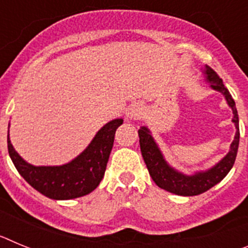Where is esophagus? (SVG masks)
I'll list each match as a JSON object with an SVG mask.
<instances>
[{
	"label": "esophagus",
	"instance_id": "esophagus-1",
	"mask_svg": "<svg viewBox=\"0 0 248 248\" xmlns=\"http://www.w3.org/2000/svg\"><path fill=\"white\" fill-rule=\"evenodd\" d=\"M143 114V107L140 104H133L130 105L128 109H126V119L129 120H137L141 117Z\"/></svg>",
	"mask_w": 248,
	"mask_h": 248
}]
</instances>
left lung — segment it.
Returning a JSON list of instances; mask_svg holds the SVG:
<instances>
[{
  "label": "left lung",
  "instance_id": "8db88e82",
  "mask_svg": "<svg viewBox=\"0 0 248 248\" xmlns=\"http://www.w3.org/2000/svg\"><path fill=\"white\" fill-rule=\"evenodd\" d=\"M202 73L206 77V82L210 83L214 91L220 92L230 108L232 109V123L235 124L236 134L233 138V141L230 145V150L217 164H215L207 170H200L195 171L194 174L187 175L179 171L175 168H172L164 157L163 153L160 150V146L153 138L151 131L148 126H140L138 130L139 134V144L140 151L143 155V159L146 164V168L149 170L151 179L154 180L159 187L180 196H195L200 195L202 192L207 191L220 183L223 177L226 176L235 164L236 155H237L238 143H240V128H238V114L236 109L235 100L232 99L231 94L227 91V88L223 85L222 79L217 76V73L211 69L209 65H205L202 69Z\"/></svg>",
  "mask_w": 248,
  "mask_h": 248
}]
</instances>
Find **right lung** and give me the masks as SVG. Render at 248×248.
<instances>
[{
  "instance_id": "1",
  "label": "right lung",
  "mask_w": 248,
  "mask_h": 248,
  "mask_svg": "<svg viewBox=\"0 0 248 248\" xmlns=\"http://www.w3.org/2000/svg\"><path fill=\"white\" fill-rule=\"evenodd\" d=\"M123 119L107 123L98 130L89 145L69 163L54 166H36L27 163L15 150L7 133V146L17 171L33 189L53 200H71L91 194L104 176L114 135ZM10 126V125H8Z\"/></svg>"
}]
</instances>
